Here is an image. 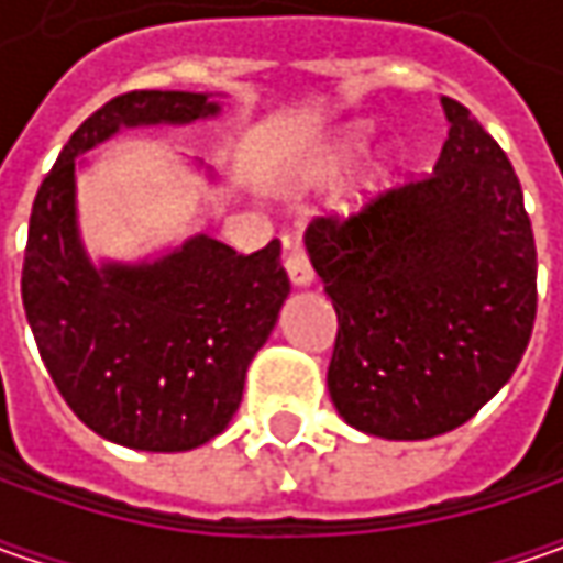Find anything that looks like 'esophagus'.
I'll use <instances>...</instances> for the list:
<instances>
[{
  "label": "esophagus",
  "instance_id": "obj_1",
  "mask_svg": "<svg viewBox=\"0 0 563 563\" xmlns=\"http://www.w3.org/2000/svg\"><path fill=\"white\" fill-rule=\"evenodd\" d=\"M285 269H288V278H291L294 288H310L313 285V266H310V256L300 244H294L285 256Z\"/></svg>",
  "mask_w": 563,
  "mask_h": 563
}]
</instances>
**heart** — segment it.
Masks as SVG:
<instances>
[{
    "label": "heart",
    "instance_id": "heart-1",
    "mask_svg": "<svg viewBox=\"0 0 563 563\" xmlns=\"http://www.w3.org/2000/svg\"><path fill=\"white\" fill-rule=\"evenodd\" d=\"M369 143H373V128H366V124H351L344 131H335L329 141L319 143L313 153L303 159L300 178L307 185H329V181H335L369 150ZM398 168L400 156L395 150L382 153L373 163V168L366 172V178H363V185L357 190V200H369V197L382 194L385 187L395 181Z\"/></svg>",
    "mask_w": 563,
    "mask_h": 563
}]
</instances>
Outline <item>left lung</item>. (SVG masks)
I'll use <instances>...</instances> for the list:
<instances>
[{"mask_svg":"<svg viewBox=\"0 0 563 563\" xmlns=\"http://www.w3.org/2000/svg\"><path fill=\"white\" fill-rule=\"evenodd\" d=\"M429 178L303 244L338 313L329 395L388 442L464 426L514 376L536 319V241L508 156L457 99Z\"/></svg>","mask_w":563,"mask_h":563,"instance_id":"left-lung-1","label":"left lung"}]
</instances>
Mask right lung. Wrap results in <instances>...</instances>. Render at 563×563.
<instances>
[{
	"mask_svg": "<svg viewBox=\"0 0 563 563\" xmlns=\"http://www.w3.org/2000/svg\"><path fill=\"white\" fill-rule=\"evenodd\" d=\"M219 112L212 93L115 97L71 134L33 200L21 297L40 357L77 420L134 451H190L225 432L291 282L278 241L244 256L209 234L137 263H93L77 225V172L121 128Z\"/></svg>",
	"mask_w": 563,
	"mask_h": 563,
	"instance_id": "add662e5",
	"label": "right lung"
}]
</instances>
